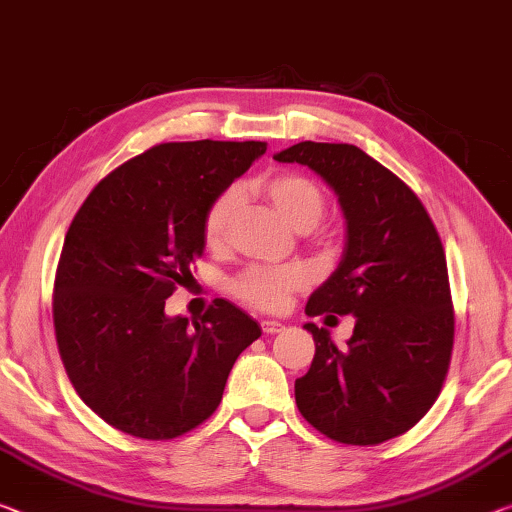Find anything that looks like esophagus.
Segmentation results:
<instances>
[{
	"instance_id": "1",
	"label": "esophagus",
	"mask_w": 512,
	"mask_h": 512,
	"mask_svg": "<svg viewBox=\"0 0 512 512\" xmlns=\"http://www.w3.org/2000/svg\"><path fill=\"white\" fill-rule=\"evenodd\" d=\"M261 327H263L265 334H279L281 329H283V325H281L279 320H263Z\"/></svg>"
}]
</instances>
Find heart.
<instances>
[{"label": "heart", "mask_w": 512, "mask_h": 512, "mask_svg": "<svg viewBox=\"0 0 512 512\" xmlns=\"http://www.w3.org/2000/svg\"><path fill=\"white\" fill-rule=\"evenodd\" d=\"M267 199L274 203L279 215L297 231H309L320 222L325 210V196L311 178L300 174H274L258 183ZM238 190H226L210 203L203 219V238L208 247H222L229 235L231 219L238 210ZM304 272L290 265H251L233 279V293L256 309L274 311L286 304L293 290L304 286Z\"/></svg>", "instance_id": "obj_1"}]
</instances>
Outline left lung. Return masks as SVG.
Here are the masks:
<instances>
[{"label": "left lung", "instance_id": "8db88e82", "mask_svg": "<svg viewBox=\"0 0 512 512\" xmlns=\"http://www.w3.org/2000/svg\"><path fill=\"white\" fill-rule=\"evenodd\" d=\"M274 160L316 171L345 217L341 261L311 293L306 316H355L345 348L329 329L304 325L316 355L295 380L297 407L334 442L382 444L423 419L451 361L442 240L419 196L357 146L300 141Z\"/></svg>", "mask_w": 512, "mask_h": 512}]
</instances>
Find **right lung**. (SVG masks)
I'll return each mask as SVG.
<instances>
[{
	"mask_svg": "<svg viewBox=\"0 0 512 512\" xmlns=\"http://www.w3.org/2000/svg\"><path fill=\"white\" fill-rule=\"evenodd\" d=\"M265 151V141L153 146L102 178L77 210L54 281V332L75 391L116 430L174 439L196 428L261 336L226 300L192 322L169 318L164 300L203 256L210 203Z\"/></svg>",
	"mask_w": 512,
	"mask_h": 512,
	"instance_id": "right-lung-1",
	"label": "right lung"
}]
</instances>
